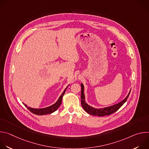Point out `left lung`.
<instances>
[{
  "label": "left lung",
  "mask_w": 149,
  "mask_h": 149,
  "mask_svg": "<svg viewBox=\"0 0 149 149\" xmlns=\"http://www.w3.org/2000/svg\"><path fill=\"white\" fill-rule=\"evenodd\" d=\"M81 102L82 107L84 109V110L86 111L87 113L93 115V116H97L99 117H102L105 116H109L110 115L115 112H116L121 106L124 104V102L127 101V98H128L130 93L128 94V95H127V97L121 101L120 102L109 106V107H104L101 109H95L94 108L91 106L89 105L85 100L86 98H85V95H84V86L82 83L81 84ZM131 91V90H130Z\"/></svg>",
  "instance_id": "8db88e82"
}]
</instances>
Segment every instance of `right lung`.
<instances>
[{"instance_id":"obj_1","label":"right lung","mask_w":149,"mask_h":149,"mask_svg":"<svg viewBox=\"0 0 149 149\" xmlns=\"http://www.w3.org/2000/svg\"><path fill=\"white\" fill-rule=\"evenodd\" d=\"M68 86H69V85L67 87V88L64 90L63 92L61 94V95L59 97L57 101L55 103H54V104L49 106V107H45V108H42V109H33V108H31L30 107H28L27 105H26L24 103V104L31 112H32V113H33L35 114H36V115L42 116V115H45V114H48L52 113L54 111H55L56 110H57L58 109V108L59 107V106L61 105V104L62 103V97H63V95H64V94L65 93V91H66V90H67V88Z\"/></svg>"}]
</instances>
